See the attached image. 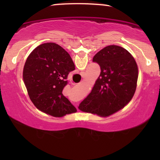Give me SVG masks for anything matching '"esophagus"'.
I'll return each instance as SVG.
<instances>
[{"label": "esophagus", "instance_id": "esophagus-1", "mask_svg": "<svg viewBox=\"0 0 160 160\" xmlns=\"http://www.w3.org/2000/svg\"><path fill=\"white\" fill-rule=\"evenodd\" d=\"M74 106H75L76 107V108H78V106H77V104H76V103H74Z\"/></svg>", "mask_w": 160, "mask_h": 160}]
</instances>
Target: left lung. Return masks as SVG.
Returning <instances> with one entry per match:
<instances>
[{
  "label": "left lung",
  "instance_id": "8db88e82",
  "mask_svg": "<svg viewBox=\"0 0 160 160\" xmlns=\"http://www.w3.org/2000/svg\"><path fill=\"white\" fill-rule=\"evenodd\" d=\"M92 61L100 65V74L78 108L108 117L123 108L132 98L137 87L138 65L128 50L116 45L103 48Z\"/></svg>",
  "mask_w": 160,
  "mask_h": 160
}]
</instances>
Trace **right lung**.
I'll return each instance as SVG.
<instances>
[{"mask_svg": "<svg viewBox=\"0 0 160 160\" xmlns=\"http://www.w3.org/2000/svg\"><path fill=\"white\" fill-rule=\"evenodd\" d=\"M73 70L70 54L57 43H45L32 50L24 66L23 80L35 106L55 117L75 113L76 108L62 95Z\"/></svg>", "mask_w": 160, "mask_h": 160, "instance_id": "add662e5", "label": "right lung"}]
</instances>
